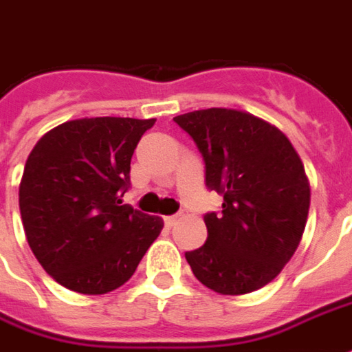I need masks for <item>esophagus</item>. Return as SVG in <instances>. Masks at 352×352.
I'll return each instance as SVG.
<instances>
[{"label": "esophagus", "instance_id": "34e87169", "mask_svg": "<svg viewBox=\"0 0 352 352\" xmlns=\"http://www.w3.org/2000/svg\"><path fill=\"white\" fill-rule=\"evenodd\" d=\"M177 221H179V215H168V217H164V223H166V227L168 228L175 227Z\"/></svg>", "mask_w": 352, "mask_h": 352}]
</instances>
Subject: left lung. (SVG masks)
<instances>
[{"instance_id":"left-lung-1","label":"left lung","mask_w":352,"mask_h":352,"mask_svg":"<svg viewBox=\"0 0 352 352\" xmlns=\"http://www.w3.org/2000/svg\"><path fill=\"white\" fill-rule=\"evenodd\" d=\"M206 164V186L223 196L208 213L206 244L184 257L194 276L223 296L276 278L301 242L311 186L286 135L244 110L208 108L173 118Z\"/></svg>"}]
</instances>
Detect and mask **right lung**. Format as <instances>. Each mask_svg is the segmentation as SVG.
Instances as JSON below:
<instances>
[{
  "label": "right lung",
  "instance_id": "right-lung-1",
  "mask_svg": "<svg viewBox=\"0 0 352 352\" xmlns=\"http://www.w3.org/2000/svg\"><path fill=\"white\" fill-rule=\"evenodd\" d=\"M154 122L72 120L32 148L19 186L22 227L60 286L85 296L124 286L162 232V217L120 206L137 142Z\"/></svg>",
  "mask_w": 352,
  "mask_h": 352
}]
</instances>
